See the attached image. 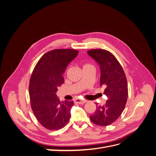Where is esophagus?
I'll return each mask as SVG.
<instances>
[{
	"mask_svg": "<svg viewBox=\"0 0 156 156\" xmlns=\"http://www.w3.org/2000/svg\"><path fill=\"white\" fill-rule=\"evenodd\" d=\"M75 103H78V104H84V103H86L87 101L85 100H79V99H77L74 101Z\"/></svg>",
	"mask_w": 156,
	"mask_h": 156,
	"instance_id": "1",
	"label": "esophagus"
}]
</instances>
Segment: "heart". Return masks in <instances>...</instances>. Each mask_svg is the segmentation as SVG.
Instances as JSON below:
<instances>
[{"mask_svg":"<svg viewBox=\"0 0 156 156\" xmlns=\"http://www.w3.org/2000/svg\"><path fill=\"white\" fill-rule=\"evenodd\" d=\"M90 66V64H85V65H84V66Z\"/></svg>","mask_w":156,"mask_h":156,"instance_id":"heart-1","label":"heart"}]
</instances>
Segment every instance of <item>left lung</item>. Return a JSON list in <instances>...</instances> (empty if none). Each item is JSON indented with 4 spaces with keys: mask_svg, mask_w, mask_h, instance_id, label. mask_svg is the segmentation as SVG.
<instances>
[{
    "mask_svg": "<svg viewBox=\"0 0 156 156\" xmlns=\"http://www.w3.org/2000/svg\"><path fill=\"white\" fill-rule=\"evenodd\" d=\"M88 55L96 60L101 70L100 86L106 88L107 97L103 105H98L90 119L98 126H107L115 122L123 112L128 96L125 73L115 56L104 49H91Z\"/></svg>",
    "mask_w": 156,
    "mask_h": 156,
    "instance_id": "8db88e82",
    "label": "left lung"
}]
</instances>
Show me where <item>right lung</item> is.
<instances>
[{
  "label": "right lung",
  "mask_w": 156,
  "mask_h": 156,
  "mask_svg": "<svg viewBox=\"0 0 156 156\" xmlns=\"http://www.w3.org/2000/svg\"><path fill=\"white\" fill-rule=\"evenodd\" d=\"M75 49H55L44 54L33 70L29 96L33 112L41 126L49 130L62 128L69 120L73 101H60L56 96L64 83L62 74L78 55Z\"/></svg>",
  "instance_id": "right-lung-1"
}]
</instances>
